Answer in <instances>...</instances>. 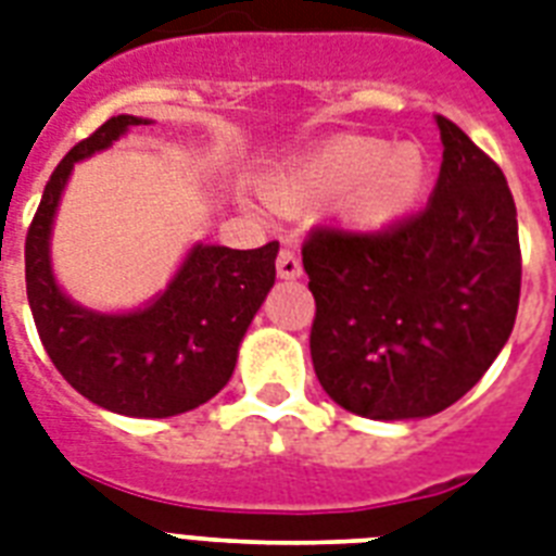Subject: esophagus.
<instances>
[{
	"instance_id": "obj_1",
	"label": "esophagus",
	"mask_w": 556,
	"mask_h": 556,
	"mask_svg": "<svg viewBox=\"0 0 556 556\" xmlns=\"http://www.w3.org/2000/svg\"><path fill=\"white\" fill-rule=\"evenodd\" d=\"M277 274L279 279H296L300 274H303V265H300V260H296L294 250H279L277 256Z\"/></svg>"
}]
</instances>
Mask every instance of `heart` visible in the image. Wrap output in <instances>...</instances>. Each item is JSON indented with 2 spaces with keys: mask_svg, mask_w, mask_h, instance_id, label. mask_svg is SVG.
Instances as JSON below:
<instances>
[{
  "mask_svg": "<svg viewBox=\"0 0 556 556\" xmlns=\"http://www.w3.org/2000/svg\"><path fill=\"white\" fill-rule=\"evenodd\" d=\"M426 184L429 165L414 142L341 137L279 172L268 184V198L288 212L338 203L350 224L379 230L408 215Z\"/></svg>",
  "mask_w": 556,
  "mask_h": 556,
  "instance_id": "obj_1",
  "label": "heart"
}]
</instances>
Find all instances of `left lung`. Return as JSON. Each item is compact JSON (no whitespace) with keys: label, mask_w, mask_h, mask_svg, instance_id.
<instances>
[{"label":"left lung","mask_w":556,"mask_h":556,"mask_svg":"<svg viewBox=\"0 0 556 556\" xmlns=\"http://www.w3.org/2000/svg\"><path fill=\"white\" fill-rule=\"evenodd\" d=\"M429 206L379 232L317 227L303 244L315 294L312 364L341 408L419 419L455 405L514 332L522 253L502 168L438 116Z\"/></svg>","instance_id":"8db88e82"}]
</instances>
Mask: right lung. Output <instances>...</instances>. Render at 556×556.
Returning <instances> with one entry per match:
<instances>
[{
	"mask_svg": "<svg viewBox=\"0 0 556 556\" xmlns=\"http://www.w3.org/2000/svg\"><path fill=\"white\" fill-rule=\"evenodd\" d=\"M151 125L113 116L54 168L25 236V291L52 364L99 408L163 419L198 408L230 381L241 338L277 279V241L256 250L194 244L175 279L148 306L92 312L72 303L52 274L49 239L72 168Z\"/></svg>",
	"mask_w": 556,
	"mask_h": 556,
	"instance_id": "add662e5",
	"label": "right lung"
}]
</instances>
